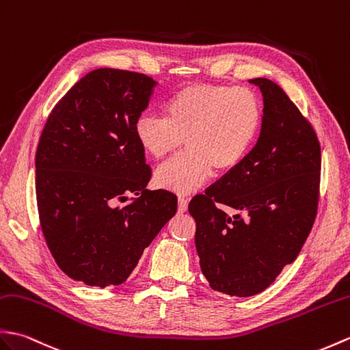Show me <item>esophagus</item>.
Masks as SVG:
<instances>
[{"mask_svg":"<svg viewBox=\"0 0 350 350\" xmlns=\"http://www.w3.org/2000/svg\"><path fill=\"white\" fill-rule=\"evenodd\" d=\"M188 198H185V197H178V206H177V210H178V213H185L186 210H188Z\"/></svg>","mask_w":350,"mask_h":350,"instance_id":"1","label":"esophagus"}]
</instances>
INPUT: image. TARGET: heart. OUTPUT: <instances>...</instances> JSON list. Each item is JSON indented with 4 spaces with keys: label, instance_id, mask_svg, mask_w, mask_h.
Here are the masks:
<instances>
[{
    "label": "heart",
    "instance_id": "b5f03b06",
    "mask_svg": "<svg viewBox=\"0 0 350 350\" xmlns=\"http://www.w3.org/2000/svg\"><path fill=\"white\" fill-rule=\"evenodd\" d=\"M262 124V104L247 88L191 85L164 103V118L138 116L134 133L142 149L162 159L185 144L188 150L157 172L161 188L189 193L213 173L237 167L254 146Z\"/></svg>",
    "mask_w": 350,
    "mask_h": 350
}]
</instances>
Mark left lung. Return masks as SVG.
I'll return each mask as SVG.
<instances>
[{"mask_svg": "<svg viewBox=\"0 0 350 350\" xmlns=\"http://www.w3.org/2000/svg\"><path fill=\"white\" fill-rule=\"evenodd\" d=\"M264 96L261 134L240 164L189 202L195 246L212 289L252 297L294 262L319 204L321 144L285 91L252 79ZM219 204L239 209L230 217Z\"/></svg>", "mask_w": 350, "mask_h": 350, "instance_id": "1", "label": "left lung"}]
</instances>
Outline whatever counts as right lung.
<instances>
[{"mask_svg":"<svg viewBox=\"0 0 350 350\" xmlns=\"http://www.w3.org/2000/svg\"><path fill=\"white\" fill-rule=\"evenodd\" d=\"M155 86L142 72L94 70L56 103L40 135V226L58 267L85 285L124 283L176 215L174 193L146 189L152 170L134 133Z\"/></svg>","mask_w":350,"mask_h":350,"instance_id":"1","label":"right lung"}]
</instances>
